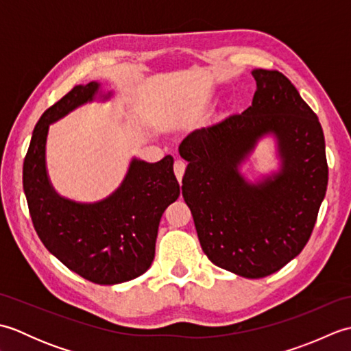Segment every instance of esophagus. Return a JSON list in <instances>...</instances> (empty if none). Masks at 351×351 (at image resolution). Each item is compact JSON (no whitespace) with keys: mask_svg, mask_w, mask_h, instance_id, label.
<instances>
[{"mask_svg":"<svg viewBox=\"0 0 351 351\" xmlns=\"http://www.w3.org/2000/svg\"><path fill=\"white\" fill-rule=\"evenodd\" d=\"M173 170H175V175L178 178V181L181 182L182 176H184V171H185V161L181 160V158H178L173 164Z\"/></svg>","mask_w":351,"mask_h":351,"instance_id":"34e87169","label":"esophagus"}]
</instances>
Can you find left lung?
<instances>
[{
	"label": "left lung",
	"mask_w": 351,
	"mask_h": 351,
	"mask_svg": "<svg viewBox=\"0 0 351 351\" xmlns=\"http://www.w3.org/2000/svg\"><path fill=\"white\" fill-rule=\"evenodd\" d=\"M252 106L180 145L189 166L182 196L213 264L247 279L276 273L306 245L327 190L326 143L318 117L279 71L253 69ZM273 136L280 169L252 183L241 166Z\"/></svg>",
	"instance_id": "obj_1"
}]
</instances>
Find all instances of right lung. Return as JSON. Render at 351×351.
Instances as JSON below:
<instances>
[{"label": "right lung", "mask_w": 351, "mask_h": 351, "mask_svg": "<svg viewBox=\"0 0 351 351\" xmlns=\"http://www.w3.org/2000/svg\"><path fill=\"white\" fill-rule=\"evenodd\" d=\"M107 101L92 81L75 86L36 123L24 160L22 182L37 235L52 255L81 278L116 285L143 274L155 256L166 208L180 197L173 156L156 162L132 158L121 185L106 199L83 204L58 195L47 170L49 125L87 102Z\"/></svg>", "instance_id": "add662e5"}]
</instances>
